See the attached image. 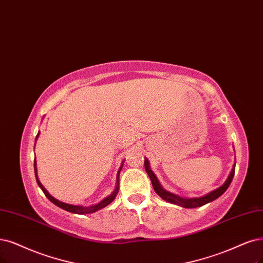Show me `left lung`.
<instances>
[{
	"label": "left lung",
	"instance_id": "1",
	"mask_svg": "<svg viewBox=\"0 0 263 263\" xmlns=\"http://www.w3.org/2000/svg\"><path fill=\"white\" fill-rule=\"evenodd\" d=\"M144 164H145V170H146L148 177L152 180V184H153V187H154L155 192H156L158 195L162 199L166 200V201L174 203V205L184 207V208H197V207H201L203 205H206V203H208V202H210L212 200L217 199L218 197H220L222 194L224 193L228 190V187L230 186V184H231V182L233 180V177H234V173H235V166H234V168L232 169V171L230 173L228 180L226 181V183L223 184L222 186H220L219 189L210 192L209 194H207V195H205V196L198 197V198H182L180 196L174 195V194H172V193H169L167 191H164L160 186V184H159L156 176H155L154 172L149 168V164H148V160L147 159L144 160Z\"/></svg>",
	"mask_w": 263,
	"mask_h": 263
}]
</instances>
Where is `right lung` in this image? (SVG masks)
I'll return each instance as SVG.
<instances>
[{
    "label": "right lung",
    "instance_id": "1",
    "mask_svg": "<svg viewBox=\"0 0 263 263\" xmlns=\"http://www.w3.org/2000/svg\"><path fill=\"white\" fill-rule=\"evenodd\" d=\"M37 137H39V133H37V135H36L35 141H36ZM121 169H122V166L120 167V169H119V171H118V176H117V186H116V190L110 194V195H109L108 197H106L105 199H103L100 203H97V205L89 206V207H81V206H73V205H69V203L62 202V201H60V200L55 199L54 197H52V196L50 195V194L47 193V191L43 187V185H42V184L40 183V181H39V179H37L36 168H35V161H34L35 179H36V182H37V184H39V186L41 187V190H42V191H43V193L45 194V196H46L48 199H50V200L54 203V205L58 206V207L62 208V209H64V210H66V211H69V212H72V213H77V215H87V213H93V212H95V211H97V210H100V209H102V208L106 207L107 205H109V203L115 199V197H116V195H117V193H118V190H119L118 183H119V173H120Z\"/></svg>",
    "mask_w": 263,
    "mask_h": 263
}]
</instances>
